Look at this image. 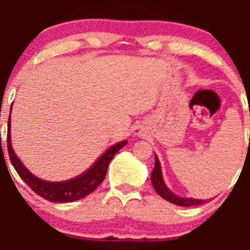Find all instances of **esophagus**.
<instances>
[{"label": "esophagus", "mask_w": 250, "mask_h": 250, "mask_svg": "<svg viewBox=\"0 0 250 250\" xmlns=\"http://www.w3.org/2000/svg\"><path fill=\"white\" fill-rule=\"evenodd\" d=\"M136 134H137V135H139V134H140V131H139V130H137V131H136Z\"/></svg>", "instance_id": "1"}]
</instances>
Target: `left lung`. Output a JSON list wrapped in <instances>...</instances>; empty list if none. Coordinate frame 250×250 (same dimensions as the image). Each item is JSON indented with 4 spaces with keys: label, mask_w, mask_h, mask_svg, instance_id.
<instances>
[{
    "label": "left lung",
    "mask_w": 250,
    "mask_h": 250,
    "mask_svg": "<svg viewBox=\"0 0 250 250\" xmlns=\"http://www.w3.org/2000/svg\"><path fill=\"white\" fill-rule=\"evenodd\" d=\"M151 183H153V187L155 190L157 191V194L160 196L163 197L165 200L169 201L170 203H174L176 206H182V207H190V206H201L205 202L210 200H196V199H187V197H179L176 195L173 194V191H170L168 189L167 186L165 185L162 179V173H161V166H160V161L157 159V156H155V167L151 171L150 175Z\"/></svg>",
    "instance_id": "8db88e82"
}]
</instances>
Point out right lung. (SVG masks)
<instances>
[{"instance_id": "right-lung-1", "label": "right lung", "mask_w": 250, "mask_h": 250, "mask_svg": "<svg viewBox=\"0 0 250 250\" xmlns=\"http://www.w3.org/2000/svg\"><path fill=\"white\" fill-rule=\"evenodd\" d=\"M125 145H127V141H121L111 146L87 171L74 179L62 181V182H48L31 174L14 153L10 139V115L9 121H8L7 146L11 165L14 166L20 177L31 188V190L50 202H74L93 193L104 180L111 159Z\"/></svg>"}]
</instances>
